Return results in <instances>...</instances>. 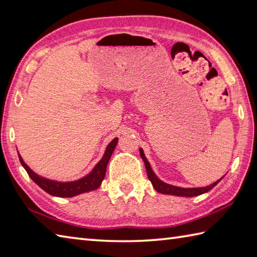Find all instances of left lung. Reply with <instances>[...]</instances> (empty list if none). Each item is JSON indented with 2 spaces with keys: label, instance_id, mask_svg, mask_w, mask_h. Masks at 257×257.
<instances>
[{
  "label": "left lung",
  "instance_id": "obj_1",
  "mask_svg": "<svg viewBox=\"0 0 257 257\" xmlns=\"http://www.w3.org/2000/svg\"><path fill=\"white\" fill-rule=\"evenodd\" d=\"M140 154H141V158H142L143 161H144V164H145V167H146V173H148V177H149V180L151 181L152 185L154 186L155 190L158 191L159 193H162V194H170V195H176V196H186V197L197 196V195L204 194V193L208 192L209 190H212V188L223 179V177H222V179H219L215 183H213V184L205 186V187L183 188V187L173 186V185H170V184H166V183H164V182H162L159 179V177L154 174V172H153V170H152L149 161L146 160V158H145L142 149L140 150Z\"/></svg>",
  "mask_w": 257,
  "mask_h": 257
}]
</instances>
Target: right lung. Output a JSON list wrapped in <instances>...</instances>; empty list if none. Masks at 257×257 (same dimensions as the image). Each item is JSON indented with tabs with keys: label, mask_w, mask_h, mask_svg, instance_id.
I'll return each mask as SVG.
<instances>
[{
	"label": "right lung",
	"mask_w": 257,
	"mask_h": 257,
	"mask_svg": "<svg viewBox=\"0 0 257 257\" xmlns=\"http://www.w3.org/2000/svg\"><path fill=\"white\" fill-rule=\"evenodd\" d=\"M117 141L118 139L115 138L112 142L107 145L105 153H104L102 160L95 165V167H94L90 174L84 176L81 180L73 181V182L62 183V182L44 179V177L35 174V173L24 163V161L22 160V158H21L20 154H19V159H20L21 164H22L25 171L28 172L29 176L42 188V190H44L46 193H49V194L53 196L72 197L78 194H82V193L94 191L99 187L102 181L104 180V177H105L106 166L109 159H111L113 151L115 150V146L117 144Z\"/></svg>",
	"instance_id": "obj_1"
}]
</instances>
